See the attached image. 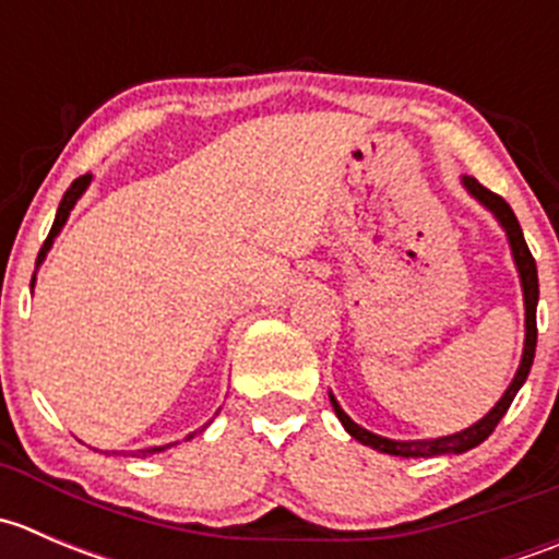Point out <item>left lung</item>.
<instances>
[{"label":"left lung","instance_id":"left-lung-1","mask_svg":"<svg viewBox=\"0 0 559 559\" xmlns=\"http://www.w3.org/2000/svg\"><path fill=\"white\" fill-rule=\"evenodd\" d=\"M462 186H465V189L471 191V194L476 197L484 207H487V211L495 213V218L500 222V227H503L506 235H509V246H511V253H514L516 270H520L522 295H524V352H522L520 370H516L514 381H511L509 389H506L503 397L495 403V408L489 411L484 419H478L476 425L467 427V430L454 432V436H447V438H432V441H392V438L376 436V432L365 430V427H359L357 421H352V416H348L346 411L337 405V400L330 394L332 408H335L337 419H341V425L346 427L348 436L357 438V441L365 443V447L376 449V452L394 454V456H441V454H462V452H467V449L478 447V443H484L489 436H492V430L498 427V421L503 419L506 411H509V405L514 403L516 392H520L524 381H527L530 368H533L535 341H538V326H535V306H538V270H535V259H533V253H530L527 243H524L522 227H520V222H516V216H514V211H511L509 202H506L503 197L495 194V191H489L487 186L478 183V180L471 178V175H465V178H462Z\"/></svg>","mask_w":559,"mask_h":559}]
</instances>
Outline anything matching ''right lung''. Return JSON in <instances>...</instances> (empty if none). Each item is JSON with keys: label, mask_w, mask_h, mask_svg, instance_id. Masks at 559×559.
<instances>
[{"label": "right lung", "mask_w": 559, "mask_h": 559, "mask_svg": "<svg viewBox=\"0 0 559 559\" xmlns=\"http://www.w3.org/2000/svg\"><path fill=\"white\" fill-rule=\"evenodd\" d=\"M88 183H92V173H86V175H81V178H75V180H72V186H70V189L64 191V197H61V202H59V211H56L53 227H50L48 238H45V243H43V248H39V253H37V267H39V264H43L45 253L50 251V246H53L56 235L61 233V227H64V224H67V218H70V211H72V207H75V202L81 200V194H83V191L88 189ZM32 286H35V278H32ZM189 438H194V432H191ZM165 449H167V447H154V449H143V452H138V454H140V456H145V454L165 452Z\"/></svg>", "instance_id": "right-lung-1"}]
</instances>
